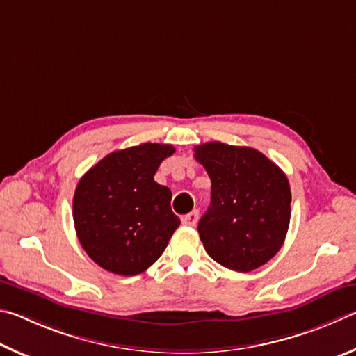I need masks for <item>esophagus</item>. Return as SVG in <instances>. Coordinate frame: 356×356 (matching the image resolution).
<instances>
[{
	"label": "esophagus",
	"mask_w": 356,
	"mask_h": 356,
	"mask_svg": "<svg viewBox=\"0 0 356 356\" xmlns=\"http://www.w3.org/2000/svg\"><path fill=\"white\" fill-rule=\"evenodd\" d=\"M198 211L197 209H194L192 211V213H189L188 216H184L183 217V225H186V227H195L197 225V222H198Z\"/></svg>",
	"instance_id": "1"
}]
</instances>
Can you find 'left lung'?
Wrapping results in <instances>:
<instances>
[{
    "mask_svg": "<svg viewBox=\"0 0 356 356\" xmlns=\"http://www.w3.org/2000/svg\"><path fill=\"white\" fill-rule=\"evenodd\" d=\"M194 152L211 178V204L198 222L204 250L227 269H258L275 257L288 233V178L250 147L208 142Z\"/></svg>",
    "mask_w": 356,
    "mask_h": 356,
    "instance_id": "obj_1",
    "label": "left lung"
}]
</instances>
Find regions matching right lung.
Wrapping results in <instances>:
<instances>
[{
	"label": "right lung",
	"mask_w": 356,
	"mask_h": 356,
	"mask_svg": "<svg viewBox=\"0 0 356 356\" xmlns=\"http://www.w3.org/2000/svg\"><path fill=\"white\" fill-rule=\"evenodd\" d=\"M175 153L168 143H140L111 154L79 179L73 197L78 239L95 263L123 277L159 259L179 227L172 192L154 181L161 162Z\"/></svg>",
	"instance_id": "add662e5"
}]
</instances>
